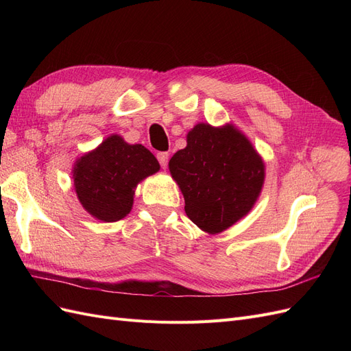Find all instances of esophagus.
Segmentation results:
<instances>
[{
  "instance_id": "obj_1",
  "label": "esophagus",
  "mask_w": 351,
  "mask_h": 351,
  "mask_svg": "<svg viewBox=\"0 0 351 351\" xmlns=\"http://www.w3.org/2000/svg\"><path fill=\"white\" fill-rule=\"evenodd\" d=\"M156 158H158L159 164H161V167H162V168H165V167H167V164H168L169 154H168V152H159V154L156 155Z\"/></svg>"
}]
</instances>
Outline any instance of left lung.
<instances>
[{
	"label": "left lung",
	"instance_id": "1",
	"mask_svg": "<svg viewBox=\"0 0 351 351\" xmlns=\"http://www.w3.org/2000/svg\"><path fill=\"white\" fill-rule=\"evenodd\" d=\"M186 137L184 149L169 159V173L184 196L187 217L208 234H219L258 202L265 162L249 137L231 123H197Z\"/></svg>",
	"mask_w": 351,
	"mask_h": 351
}]
</instances>
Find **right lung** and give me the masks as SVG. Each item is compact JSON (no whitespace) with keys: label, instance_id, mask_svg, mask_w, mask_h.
Returning <instances> with one entry per match:
<instances>
[{"label":"right lung","instance_id":"add662e5","mask_svg":"<svg viewBox=\"0 0 351 351\" xmlns=\"http://www.w3.org/2000/svg\"><path fill=\"white\" fill-rule=\"evenodd\" d=\"M159 168L143 145H130L120 134H111L76 159L73 187L88 214L102 222H115L130 214L137 184Z\"/></svg>","mask_w":351,"mask_h":351}]
</instances>
